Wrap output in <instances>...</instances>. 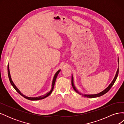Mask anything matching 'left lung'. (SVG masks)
<instances>
[{
    "mask_svg": "<svg viewBox=\"0 0 124 124\" xmlns=\"http://www.w3.org/2000/svg\"><path fill=\"white\" fill-rule=\"evenodd\" d=\"M118 62L119 63L118 58ZM118 71H119V67H118L117 70V71H116V74H115V77L114 78L113 81H112L111 82V83L109 84V85H108L106 89H104L103 91H102V92L98 93H97V94H94V95H83V94H82L81 93H80L78 91V90L77 89V88H76V86H75V85L74 84L73 77L72 75V78H71V84H72V87L74 89V91H76L77 93H78V94H80V95L83 96L84 97H87V98H96V97H100V96H101L103 95L104 94H105V93H107L108 91H109V90L110 89V88L112 87V86L113 85L114 83H115V81L116 80V78H117L118 74Z\"/></svg>",
    "mask_w": 124,
    "mask_h": 124,
    "instance_id": "8db88e82",
    "label": "left lung"
}]
</instances>
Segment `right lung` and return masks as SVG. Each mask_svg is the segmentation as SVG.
<instances>
[{"mask_svg":"<svg viewBox=\"0 0 124 124\" xmlns=\"http://www.w3.org/2000/svg\"><path fill=\"white\" fill-rule=\"evenodd\" d=\"M61 69L58 70L57 72H56L54 75V78H53V81H52V88H51V89L50 90V91H49L48 92L46 93H45L44 95H42V96H38V97H28V96H26L24 95H23V93H22L19 89H18L17 88V87H16V85L14 84V83H13V82L12 81V78H11V75H10V70H9V63L8 65V77H9V80H10V83L12 85V86L13 87V88L16 90V91L19 93V94H20L22 96H23V97H24L25 98L27 99H28L29 100H41V99H44L46 98L47 97H48V96H50L51 95V93H52V91H53V88H54V85H55V81H56V78H57V77L58 76V73H59L60 71H61Z\"/></svg>","mask_w":124,"mask_h":124,"instance_id":"1","label":"right lung"}]
</instances>
